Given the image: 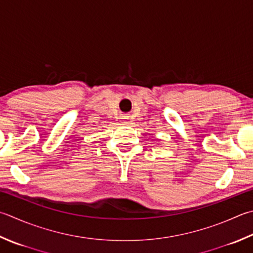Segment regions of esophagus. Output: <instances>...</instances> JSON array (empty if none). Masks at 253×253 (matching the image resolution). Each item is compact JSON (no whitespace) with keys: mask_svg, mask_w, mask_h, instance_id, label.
Instances as JSON below:
<instances>
[{"mask_svg":"<svg viewBox=\"0 0 253 253\" xmlns=\"http://www.w3.org/2000/svg\"><path fill=\"white\" fill-rule=\"evenodd\" d=\"M121 119H123V120H127V117L126 116H123Z\"/></svg>","mask_w":253,"mask_h":253,"instance_id":"34e87169","label":"esophagus"}]
</instances>
